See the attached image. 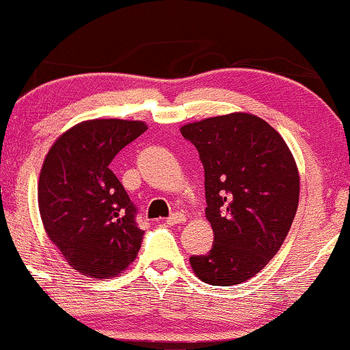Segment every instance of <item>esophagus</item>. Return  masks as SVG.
Wrapping results in <instances>:
<instances>
[{"label":"esophagus","instance_id":"1","mask_svg":"<svg viewBox=\"0 0 350 350\" xmlns=\"http://www.w3.org/2000/svg\"><path fill=\"white\" fill-rule=\"evenodd\" d=\"M170 226H178V224H184L186 222V215L180 214V212H176V214H171L170 217H167L166 220Z\"/></svg>","mask_w":350,"mask_h":350}]
</instances>
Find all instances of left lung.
<instances>
[{"instance_id":"8db88e82","label":"left lung","mask_w":350,"mask_h":350,"mask_svg":"<svg viewBox=\"0 0 350 350\" xmlns=\"http://www.w3.org/2000/svg\"><path fill=\"white\" fill-rule=\"evenodd\" d=\"M206 174V217L214 245L191 256L204 283L232 286L253 278L276 255L299 202V172L290 148L256 115L228 113L180 126Z\"/></svg>"}]
</instances>
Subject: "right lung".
I'll return each instance as SVG.
<instances>
[{"mask_svg": "<svg viewBox=\"0 0 350 350\" xmlns=\"http://www.w3.org/2000/svg\"><path fill=\"white\" fill-rule=\"evenodd\" d=\"M146 130L138 120H87L64 131L42 163L38 202L44 230L88 278L120 275L142 247L136 207L110 163Z\"/></svg>", "mask_w": 350, "mask_h": 350, "instance_id": "add662e5", "label": "right lung"}]
</instances>
